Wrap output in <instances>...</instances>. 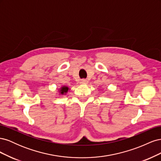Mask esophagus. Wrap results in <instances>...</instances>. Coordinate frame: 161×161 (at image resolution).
I'll use <instances>...</instances> for the list:
<instances>
[{"label":"esophagus","instance_id":"34e87169","mask_svg":"<svg viewBox=\"0 0 161 161\" xmlns=\"http://www.w3.org/2000/svg\"><path fill=\"white\" fill-rule=\"evenodd\" d=\"M80 83L82 85H86V84H88V80H87L86 79H82L80 81Z\"/></svg>","mask_w":161,"mask_h":161}]
</instances>
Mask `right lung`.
Instances as JSON below:
<instances>
[{
	"instance_id": "1",
	"label": "right lung",
	"mask_w": 161,
	"mask_h": 161,
	"mask_svg": "<svg viewBox=\"0 0 161 161\" xmlns=\"http://www.w3.org/2000/svg\"><path fill=\"white\" fill-rule=\"evenodd\" d=\"M69 90H70V89L69 88V86H62V87H60V89H59L58 92H59V95H65Z\"/></svg>"
}]
</instances>
